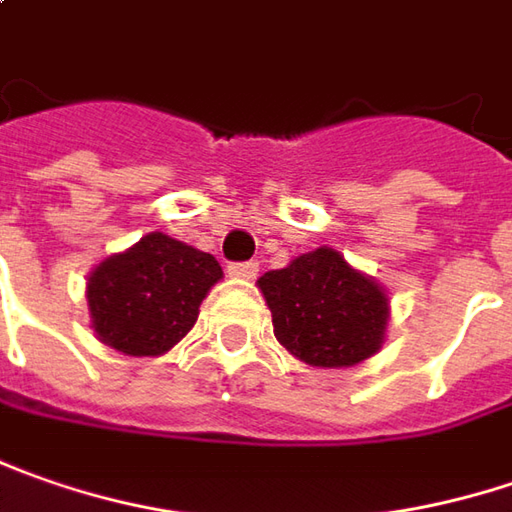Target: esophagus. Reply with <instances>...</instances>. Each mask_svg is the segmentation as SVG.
<instances>
[{
    "instance_id": "34e87169",
    "label": "esophagus",
    "mask_w": 512,
    "mask_h": 512,
    "mask_svg": "<svg viewBox=\"0 0 512 512\" xmlns=\"http://www.w3.org/2000/svg\"><path fill=\"white\" fill-rule=\"evenodd\" d=\"M229 275L232 278H255L257 275V263L255 260H243V263H229Z\"/></svg>"
}]
</instances>
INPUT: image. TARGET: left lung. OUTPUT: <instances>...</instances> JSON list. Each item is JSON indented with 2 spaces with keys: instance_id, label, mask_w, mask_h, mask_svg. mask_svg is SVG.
<instances>
[{
  "instance_id": "8db88e82",
  "label": "left lung",
  "mask_w": 512,
  "mask_h": 512,
  "mask_svg": "<svg viewBox=\"0 0 512 512\" xmlns=\"http://www.w3.org/2000/svg\"><path fill=\"white\" fill-rule=\"evenodd\" d=\"M257 286L272 309L275 338L312 367H355L384 341L387 295L335 249L295 257Z\"/></svg>"
}]
</instances>
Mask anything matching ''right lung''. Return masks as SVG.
<instances>
[{
	"label": "right lung",
	"instance_id": "obj_1",
	"mask_svg": "<svg viewBox=\"0 0 512 512\" xmlns=\"http://www.w3.org/2000/svg\"><path fill=\"white\" fill-rule=\"evenodd\" d=\"M223 269L212 255L163 232L145 234L88 278L91 326L125 355H163L189 332Z\"/></svg>",
	"mask_w": 512,
	"mask_h": 512
}]
</instances>
